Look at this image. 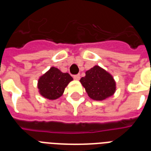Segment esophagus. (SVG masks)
I'll return each instance as SVG.
<instances>
[{
    "mask_svg": "<svg viewBox=\"0 0 151 151\" xmlns=\"http://www.w3.org/2000/svg\"><path fill=\"white\" fill-rule=\"evenodd\" d=\"M73 78L75 79V80H79L81 78L80 74H76V75H73Z\"/></svg>",
    "mask_w": 151,
    "mask_h": 151,
    "instance_id": "esophagus-1",
    "label": "esophagus"
}]
</instances>
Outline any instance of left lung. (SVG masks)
<instances>
[{"label":"left lung","mask_w":151,"mask_h":151,"mask_svg":"<svg viewBox=\"0 0 151 151\" xmlns=\"http://www.w3.org/2000/svg\"><path fill=\"white\" fill-rule=\"evenodd\" d=\"M81 85L91 99L103 100L114 95L116 84L112 75L99 66H95L85 72L81 78Z\"/></svg>","instance_id":"8db88e82"}]
</instances>
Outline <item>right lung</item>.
<instances>
[{"instance_id": "obj_1", "label": "right lung", "mask_w": 151, "mask_h": 151, "mask_svg": "<svg viewBox=\"0 0 151 151\" xmlns=\"http://www.w3.org/2000/svg\"><path fill=\"white\" fill-rule=\"evenodd\" d=\"M73 81L68 73H63L59 69L51 67L39 78L37 88L40 94L48 99H56L63 93L65 88Z\"/></svg>"}]
</instances>
